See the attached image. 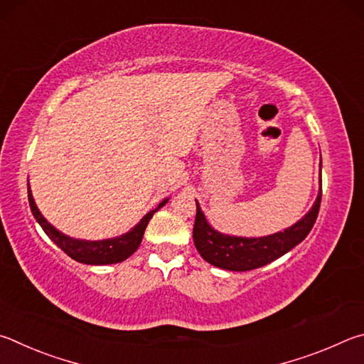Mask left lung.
Masks as SVG:
<instances>
[{"label":"left lung","mask_w":364,"mask_h":364,"mask_svg":"<svg viewBox=\"0 0 364 364\" xmlns=\"http://www.w3.org/2000/svg\"><path fill=\"white\" fill-rule=\"evenodd\" d=\"M321 172V163H320ZM321 176V174H320ZM321 205V181L320 192L310 211L294 225L283 232L262 238H243L224 235L208 224L201 208L196 203V218L193 225L195 247L201 257L214 267L232 272H247L273 262L283 254L291 251L310 233L318 218Z\"/></svg>","instance_id":"1"}]
</instances>
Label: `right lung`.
I'll list each match as a JSON object with an SVG mask.
<instances>
[{"label": "right lung", "mask_w": 364, "mask_h": 364, "mask_svg": "<svg viewBox=\"0 0 364 364\" xmlns=\"http://www.w3.org/2000/svg\"><path fill=\"white\" fill-rule=\"evenodd\" d=\"M28 203H30L31 213H33L36 222L41 225L44 233H46L48 237L53 240L68 257H72L73 260H76V262L87 264V265H108V264L123 262V260L129 257L131 254L137 251V247L140 246V241H142L145 228L149 225L153 214H155L159 208H163L166 203H168V200H163L156 209L146 213L142 218V220H140L132 230L121 235V237L110 238V240H100V241L70 238L67 235H63L62 232L57 230L55 227L50 225L49 222L43 218L40 209H38L36 203L33 200V195H31L30 186H28Z\"/></svg>", "instance_id": "right-lung-1"}]
</instances>
